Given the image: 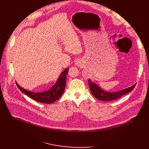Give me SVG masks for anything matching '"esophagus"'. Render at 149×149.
<instances>
[{
    "label": "esophagus",
    "mask_w": 149,
    "mask_h": 149,
    "mask_svg": "<svg viewBox=\"0 0 149 149\" xmlns=\"http://www.w3.org/2000/svg\"><path fill=\"white\" fill-rule=\"evenodd\" d=\"M82 62L81 60L78 59V60H77L76 62H75V65H77V66H79V65H81L82 64Z\"/></svg>",
    "instance_id": "1"
}]
</instances>
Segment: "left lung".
<instances>
[{
    "label": "left lung",
    "instance_id": "8db88e82",
    "mask_svg": "<svg viewBox=\"0 0 149 149\" xmlns=\"http://www.w3.org/2000/svg\"><path fill=\"white\" fill-rule=\"evenodd\" d=\"M88 84L91 93L94 97L99 100L104 101H109L117 99L123 95L131 92L136 86V84H134L133 86L122 90L116 92H109L102 89L97 84L93 82L91 79H88Z\"/></svg>",
    "mask_w": 149,
    "mask_h": 149
}]
</instances>
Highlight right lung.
Returning <instances> with one entry per match:
<instances>
[{"label":"right lung","instance_id":"add662e5","mask_svg":"<svg viewBox=\"0 0 149 149\" xmlns=\"http://www.w3.org/2000/svg\"><path fill=\"white\" fill-rule=\"evenodd\" d=\"M68 70L69 68H67L63 70L54 86L43 92H32L21 87L17 82L16 85L21 91L32 99L42 103L51 104L58 100L64 92Z\"/></svg>","mask_w":149,"mask_h":149}]
</instances>
